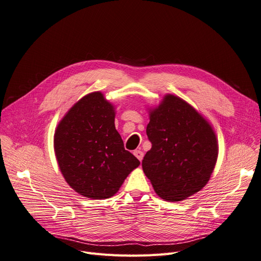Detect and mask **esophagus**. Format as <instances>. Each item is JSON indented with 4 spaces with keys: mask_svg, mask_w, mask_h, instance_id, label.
<instances>
[{
    "mask_svg": "<svg viewBox=\"0 0 261 261\" xmlns=\"http://www.w3.org/2000/svg\"><path fill=\"white\" fill-rule=\"evenodd\" d=\"M133 154L138 158V160H140V161H142L143 160V156H144V153H143V151L142 150H134V152H133Z\"/></svg>",
    "mask_w": 261,
    "mask_h": 261,
    "instance_id": "obj_1",
    "label": "esophagus"
}]
</instances>
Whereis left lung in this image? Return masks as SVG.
Here are the masks:
<instances>
[{
    "mask_svg": "<svg viewBox=\"0 0 261 261\" xmlns=\"http://www.w3.org/2000/svg\"><path fill=\"white\" fill-rule=\"evenodd\" d=\"M147 136L151 149L142 166L155 193L181 201L207 184L218 158V142L210 122L177 96L168 94L150 110Z\"/></svg>",
    "mask_w": 261,
    "mask_h": 261,
    "instance_id": "1",
    "label": "left lung"
}]
</instances>
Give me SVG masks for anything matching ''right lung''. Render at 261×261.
Returning <instances> with one entry per match:
<instances>
[{
	"label": "right lung",
	"instance_id": "add662e5",
	"mask_svg": "<svg viewBox=\"0 0 261 261\" xmlns=\"http://www.w3.org/2000/svg\"><path fill=\"white\" fill-rule=\"evenodd\" d=\"M114 107L102 93L78 100L61 119L54 149L65 181L76 193L100 200L114 196L140 161L123 147Z\"/></svg>",
	"mask_w": 261,
	"mask_h": 261
}]
</instances>
